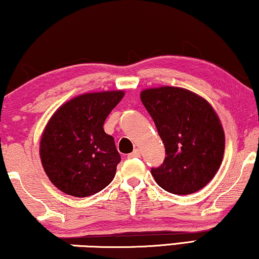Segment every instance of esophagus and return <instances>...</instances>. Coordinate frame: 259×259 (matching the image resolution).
<instances>
[{
	"label": "esophagus",
	"instance_id": "esophagus-1",
	"mask_svg": "<svg viewBox=\"0 0 259 259\" xmlns=\"http://www.w3.org/2000/svg\"><path fill=\"white\" fill-rule=\"evenodd\" d=\"M141 156V152L140 149H134V151L131 153V154H128V157L130 159H132V157H140Z\"/></svg>",
	"mask_w": 259,
	"mask_h": 259
}]
</instances>
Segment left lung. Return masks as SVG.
I'll return each instance as SVG.
<instances>
[{"instance_id": "1", "label": "left lung", "mask_w": 259, "mask_h": 259, "mask_svg": "<svg viewBox=\"0 0 259 259\" xmlns=\"http://www.w3.org/2000/svg\"><path fill=\"white\" fill-rule=\"evenodd\" d=\"M166 149L160 167L151 173L161 188L176 195L207 186L223 160L224 131L207 100L182 88L161 86L140 93Z\"/></svg>"}]
</instances>
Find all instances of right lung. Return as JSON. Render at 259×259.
Here are the masks:
<instances>
[{"instance_id":"add662e5","label":"right lung","mask_w":259,"mask_h":259,"mask_svg":"<svg viewBox=\"0 0 259 259\" xmlns=\"http://www.w3.org/2000/svg\"><path fill=\"white\" fill-rule=\"evenodd\" d=\"M123 91L85 93L63 104L48 121L39 156L48 178L63 193L86 197L103 190L121 157L103 128Z\"/></svg>"}]
</instances>
